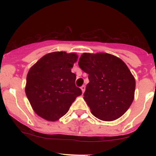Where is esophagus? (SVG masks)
Wrapping results in <instances>:
<instances>
[{"label":"esophagus","mask_w":156,"mask_h":156,"mask_svg":"<svg viewBox=\"0 0 156 156\" xmlns=\"http://www.w3.org/2000/svg\"><path fill=\"white\" fill-rule=\"evenodd\" d=\"M81 90H82V93H84V91H85V86L82 85L81 87Z\"/></svg>","instance_id":"1"}]
</instances>
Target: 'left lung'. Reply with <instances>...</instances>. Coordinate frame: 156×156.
<instances>
[{"mask_svg": "<svg viewBox=\"0 0 156 156\" xmlns=\"http://www.w3.org/2000/svg\"><path fill=\"white\" fill-rule=\"evenodd\" d=\"M88 74L84 99L91 113L103 121L120 118L134 98L135 79L126 64L119 58L100 53H84L78 62Z\"/></svg>", "mask_w": 156, "mask_h": 156, "instance_id": "8db88e82", "label": "left lung"}]
</instances>
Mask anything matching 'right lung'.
Returning <instances> with one entry per match:
<instances>
[{"label": "right lung", "mask_w": 156, "mask_h": 156, "mask_svg": "<svg viewBox=\"0 0 156 156\" xmlns=\"http://www.w3.org/2000/svg\"><path fill=\"white\" fill-rule=\"evenodd\" d=\"M75 53L53 52L41 58L29 71L26 94L34 111L48 121H56L68 112L82 92L71 72Z\"/></svg>", "instance_id": "1"}]
</instances>
